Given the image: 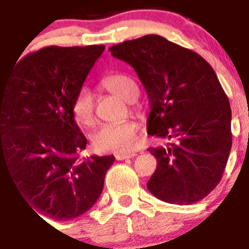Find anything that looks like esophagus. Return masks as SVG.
Returning a JSON list of instances; mask_svg holds the SVG:
<instances>
[{
  "label": "esophagus",
  "mask_w": 249,
  "mask_h": 249,
  "mask_svg": "<svg viewBox=\"0 0 249 249\" xmlns=\"http://www.w3.org/2000/svg\"><path fill=\"white\" fill-rule=\"evenodd\" d=\"M134 156H137L134 152L131 153H119V155H116V160H119V161H123V160H128V159H133Z\"/></svg>",
  "instance_id": "1"
}]
</instances>
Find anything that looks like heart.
Masks as SVG:
<instances>
[{
  "mask_svg": "<svg viewBox=\"0 0 249 249\" xmlns=\"http://www.w3.org/2000/svg\"><path fill=\"white\" fill-rule=\"evenodd\" d=\"M101 87L111 94L124 101H133L138 94V88L133 79L123 72L107 74L100 82ZM74 118L79 124L90 126L96 121L94 98L88 89H80L71 102ZM138 134V124L128 120L101 126L92 135L93 148L102 153H125L134 148Z\"/></svg>",
  "mask_w": 249,
  "mask_h": 249,
  "instance_id": "obj_1",
  "label": "heart"
}]
</instances>
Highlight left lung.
Returning <instances> with one entry per match:
<instances>
[{
	"label": "left lung",
	"mask_w": 249,
	"mask_h": 249,
	"mask_svg": "<svg viewBox=\"0 0 249 249\" xmlns=\"http://www.w3.org/2000/svg\"><path fill=\"white\" fill-rule=\"evenodd\" d=\"M110 52L134 69L144 87L148 134L173 139L148 148L157 160L148 191L174 205L203 199L221 180L231 149V108L213 69L156 34L115 44Z\"/></svg>",
	"instance_id": "8db88e82"
}]
</instances>
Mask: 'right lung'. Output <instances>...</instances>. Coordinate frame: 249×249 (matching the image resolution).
Instances as JSON below:
<instances>
[{"label": "right lung", "instance_id": "right-lung-1", "mask_svg": "<svg viewBox=\"0 0 249 249\" xmlns=\"http://www.w3.org/2000/svg\"><path fill=\"white\" fill-rule=\"evenodd\" d=\"M104 51V44L44 47L0 80V167L6 165L30 209L51 219L71 220L88 211L115 161L79 157L87 138L71 110Z\"/></svg>", "mask_w": 249, "mask_h": 249}]
</instances>
